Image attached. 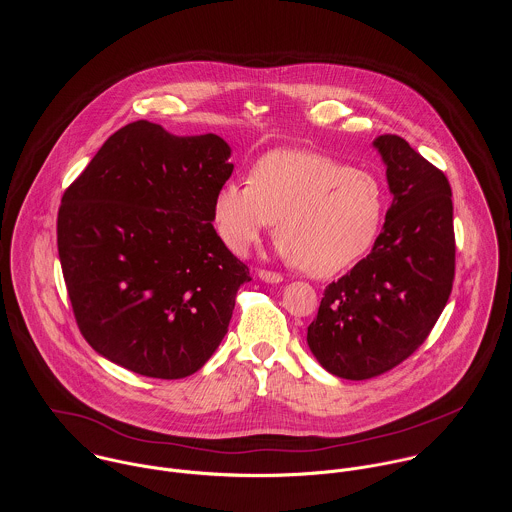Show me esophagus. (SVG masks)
<instances>
[{
	"label": "esophagus",
	"instance_id": "obj_1",
	"mask_svg": "<svg viewBox=\"0 0 512 512\" xmlns=\"http://www.w3.org/2000/svg\"><path fill=\"white\" fill-rule=\"evenodd\" d=\"M258 278H260L262 282H266V284H280V282H284V278H282L280 274L270 272V270H260V272H258Z\"/></svg>",
	"mask_w": 512,
	"mask_h": 512
}]
</instances>
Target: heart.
Segmentation results:
<instances>
[{"mask_svg":"<svg viewBox=\"0 0 512 512\" xmlns=\"http://www.w3.org/2000/svg\"><path fill=\"white\" fill-rule=\"evenodd\" d=\"M386 211L378 177L299 149H274L248 183L226 181L213 195L211 220L232 254H246L278 219V250L317 278L335 276L374 246Z\"/></svg>","mask_w":512,"mask_h":512,"instance_id":"heart-1","label":"heart"}]
</instances>
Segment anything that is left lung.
I'll return each instance as SVG.
<instances>
[{
    "label": "left lung",
    "instance_id": "1",
    "mask_svg": "<svg viewBox=\"0 0 512 512\" xmlns=\"http://www.w3.org/2000/svg\"><path fill=\"white\" fill-rule=\"evenodd\" d=\"M372 146L392 205L370 254L327 286L307 345L327 372L365 380L408 359L430 335L453 286L455 236L447 177L400 136Z\"/></svg>",
    "mask_w": 512,
    "mask_h": 512
}]
</instances>
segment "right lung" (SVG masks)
Masks as SVG:
<instances>
[{"label":"right lung","mask_w":512,"mask_h":512,"mask_svg":"<svg viewBox=\"0 0 512 512\" xmlns=\"http://www.w3.org/2000/svg\"><path fill=\"white\" fill-rule=\"evenodd\" d=\"M215 134L132 122L65 191L57 244L88 345L149 378L197 372L228 331L248 268L220 242L211 201L232 175Z\"/></svg>","instance_id":"1"}]
</instances>
